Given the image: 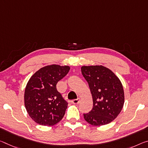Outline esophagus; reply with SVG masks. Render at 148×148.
I'll return each instance as SVG.
<instances>
[{
    "mask_svg": "<svg viewBox=\"0 0 148 148\" xmlns=\"http://www.w3.org/2000/svg\"><path fill=\"white\" fill-rule=\"evenodd\" d=\"M71 102L72 103H73L74 105H78L79 103V98H78V99H73Z\"/></svg>",
    "mask_w": 148,
    "mask_h": 148,
    "instance_id": "34e87169",
    "label": "esophagus"
}]
</instances>
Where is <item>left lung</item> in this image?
<instances>
[{
    "instance_id": "obj_1",
    "label": "left lung",
    "mask_w": 148,
    "mask_h": 148,
    "mask_svg": "<svg viewBox=\"0 0 148 148\" xmlns=\"http://www.w3.org/2000/svg\"><path fill=\"white\" fill-rule=\"evenodd\" d=\"M81 70L93 98L92 109L84 114V119L93 126L110 123L119 115L125 103L120 79L111 70L101 65L84 66Z\"/></svg>"
}]
</instances>
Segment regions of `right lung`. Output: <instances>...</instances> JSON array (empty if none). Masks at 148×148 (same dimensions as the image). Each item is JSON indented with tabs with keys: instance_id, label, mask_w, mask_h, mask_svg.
I'll return each instance as SVG.
<instances>
[{
	"instance_id": "1",
	"label": "right lung",
	"mask_w": 148,
	"mask_h": 148,
	"mask_svg": "<svg viewBox=\"0 0 148 148\" xmlns=\"http://www.w3.org/2000/svg\"><path fill=\"white\" fill-rule=\"evenodd\" d=\"M69 70V66H46L29 79L25 90L24 103L27 113L36 123L53 126L62 120L68 103L57 91V84Z\"/></svg>"
}]
</instances>
